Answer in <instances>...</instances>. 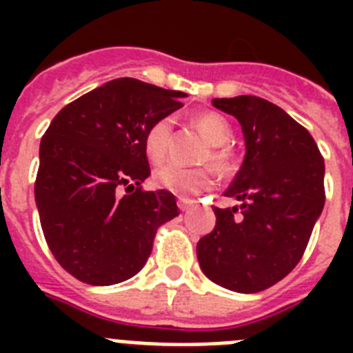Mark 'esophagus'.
Masks as SVG:
<instances>
[{
	"instance_id": "esophagus-1",
	"label": "esophagus",
	"mask_w": 353,
	"mask_h": 353,
	"mask_svg": "<svg viewBox=\"0 0 353 353\" xmlns=\"http://www.w3.org/2000/svg\"><path fill=\"white\" fill-rule=\"evenodd\" d=\"M176 203H179L180 210L185 212V210H189L192 205H194V201H192V199H189V198H179V201H176Z\"/></svg>"
}]
</instances>
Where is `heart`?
<instances>
[{"label": "heart", "instance_id": "obj_1", "mask_svg": "<svg viewBox=\"0 0 353 353\" xmlns=\"http://www.w3.org/2000/svg\"><path fill=\"white\" fill-rule=\"evenodd\" d=\"M194 127L201 132L205 139L212 145L210 152L205 155L203 162H210L212 168L221 173L232 166V150L228 148V141L232 139V127L217 113H201L194 117ZM173 121L171 118H161L150 127L145 134L146 157L154 164H161L168 157L170 150ZM154 180L161 189L179 196H194L201 191H207L214 185L215 176L210 170H183L176 164L161 166L154 173Z\"/></svg>", "mask_w": 353, "mask_h": 353}]
</instances>
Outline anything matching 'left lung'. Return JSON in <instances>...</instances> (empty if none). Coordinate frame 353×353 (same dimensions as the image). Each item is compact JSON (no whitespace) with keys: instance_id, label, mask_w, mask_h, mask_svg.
Segmentation results:
<instances>
[{"instance_id":"obj_1","label":"left lung","mask_w":353,"mask_h":353,"mask_svg":"<svg viewBox=\"0 0 353 353\" xmlns=\"http://www.w3.org/2000/svg\"><path fill=\"white\" fill-rule=\"evenodd\" d=\"M239 120L244 164L224 196L240 207H214L215 228L196 245L205 276L223 288L258 293L301 261L325 203L323 157L311 136L261 97L214 99Z\"/></svg>"}]
</instances>
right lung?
Returning <instances> with one entry per match:
<instances>
[{
	"label": "right lung",
	"mask_w": 353,
	"mask_h": 353,
	"mask_svg": "<svg viewBox=\"0 0 353 353\" xmlns=\"http://www.w3.org/2000/svg\"><path fill=\"white\" fill-rule=\"evenodd\" d=\"M182 92L132 77L65 105L40 141L35 201L56 261L79 281L109 286L136 276L159 226L180 214L168 191H145V134L182 108Z\"/></svg>",
	"instance_id": "right-lung-1"
}]
</instances>
